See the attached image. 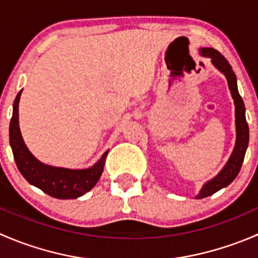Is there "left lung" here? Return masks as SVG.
I'll list each match as a JSON object with an SVG mask.
<instances>
[{
    "label": "left lung",
    "mask_w": 258,
    "mask_h": 258,
    "mask_svg": "<svg viewBox=\"0 0 258 258\" xmlns=\"http://www.w3.org/2000/svg\"><path fill=\"white\" fill-rule=\"evenodd\" d=\"M202 53L206 54L212 58V63L220 70L221 72H223L226 76V79L228 81V86H230L231 93H232V97L235 100V106H236V128H237V141H236L235 150H233L232 156L228 160L227 165L225 166L222 171L216 176L215 178L211 179L210 182H207L204 186V188L201 189L200 195L197 196V199H205V197H209L211 195H213L215 192L220 191L223 187L228 186L231 182L237 177L238 172L241 170L242 162H243L244 153H246L247 146H248V124L246 121V114H244V103L242 101V97L238 93L237 90V81H236V75L233 72L232 67L228 63L227 59L222 56L218 51L213 48H204L201 49Z\"/></svg>",
    "instance_id": "8db88e82"
}]
</instances>
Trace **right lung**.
Here are the masks:
<instances>
[{
	"label": "right lung",
	"mask_w": 258,
	"mask_h": 258,
	"mask_svg": "<svg viewBox=\"0 0 258 258\" xmlns=\"http://www.w3.org/2000/svg\"><path fill=\"white\" fill-rule=\"evenodd\" d=\"M21 92L15 98L14 112L10 122V145L20 172L31 184L54 199L71 200L85 195L97 183L102 175L107 152L93 167L87 170H67L41 163L31 155L21 136L18 127V101Z\"/></svg>",
	"instance_id": "1"
}]
</instances>
